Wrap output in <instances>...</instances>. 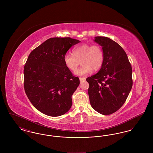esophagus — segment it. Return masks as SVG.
Wrapping results in <instances>:
<instances>
[{
  "mask_svg": "<svg viewBox=\"0 0 153 153\" xmlns=\"http://www.w3.org/2000/svg\"><path fill=\"white\" fill-rule=\"evenodd\" d=\"M79 79H80V81H82L83 80H85V77H80Z\"/></svg>",
  "mask_w": 153,
  "mask_h": 153,
  "instance_id": "obj_1",
  "label": "esophagus"
}]
</instances>
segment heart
Segmentation results:
<instances>
[{
    "mask_svg": "<svg viewBox=\"0 0 153 153\" xmlns=\"http://www.w3.org/2000/svg\"><path fill=\"white\" fill-rule=\"evenodd\" d=\"M104 53L102 48L97 45L82 44L73 49V54L69 53L64 56V62L66 68L74 72L80 64L82 66L75 74L77 76H85L93 71L99 70L104 62Z\"/></svg>",
    "mask_w": 153,
    "mask_h": 153,
    "instance_id": "heart-1",
    "label": "heart"
}]
</instances>
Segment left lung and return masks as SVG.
I'll return each mask as SVG.
<instances>
[{"label": "left lung", "mask_w": 153, "mask_h": 153, "mask_svg": "<svg viewBox=\"0 0 153 153\" xmlns=\"http://www.w3.org/2000/svg\"><path fill=\"white\" fill-rule=\"evenodd\" d=\"M102 47L104 62L100 71L87 79L88 92L92 107L107 115L123 105L132 86L131 64L123 49L108 37L95 36Z\"/></svg>", "instance_id": "left-lung-1"}]
</instances>
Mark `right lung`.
<instances>
[{"label": "right lung", "mask_w": 153, "mask_h": 153, "mask_svg": "<svg viewBox=\"0 0 153 153\" xmlns=\"http://www.w3.org/2000/svg\"><path fill=\"white\" fill-rule=\"evenodd\" d=\"M77 39L51 38L30 53L24 66V88L33 106L50 117H59L72 107V96L80 84L64 62Z\"/></svg>", "instance_id": "right-lung-1"}]
</instances>
